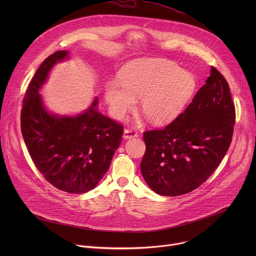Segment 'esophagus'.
<instances>
[{"mask_svg": "<svg viewBox=\"0 0 256 256\" xmlns=\"http://www.w3.org/2000/svg\"><path fill=\"white\" fill-rule=\"evenodd\" d=\"M136 136H138V132H136L134 130H132V128L124 130V136H122V138H124V140H128V138H136Z\"/></svg>", "mask_w": 256, "mask_h": 256, "instance_id": "obj_1", "label": "esophagus"}]
</instances>
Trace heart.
Returning a JSON list of instances; mask_svg holds the SVG:
<instances>
[{
	"mask_svg": "<svg viewBox=\"0 0 256 256\" xmlns=\"http://www.w3.org/2000/svg\"><path fill=\"white\" fill-rule=\"evenodd\" d=\"M120 83L105 85L104 99L116 118H122L140 98V112L149 122L163 126L174 120L186 108L196 89L192 72L160 58H140L118 72Z\"/></svg>",
	"mask_w": 256,
	"mask_h": 256,
	"instance_id": "b5f03b06",
	"label": "heart"
}]
</instances>
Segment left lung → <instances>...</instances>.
<instances>
[{"instance_id":"8db88e82","label":"left lung","mask_w":256,"mask_h":256,"mask_svg":"<svg viewBox=\"0 0 256 256\" xmlns=\"http://www.w3.org/2000/svg\"><path fill=\"white\" fill-rule=\"evenodd\" d=\"M235 106L229 85L216 68L192 102L165 128L144 132L140 171L160 196H177L202 186L226 155L233 136Z\"/></svg>"}]
</instances>
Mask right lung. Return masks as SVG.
Masks as SVG:
<instances>
[{
	"mask_svg": "<svg viewBox=\"0 0 256 256\" xmlns=\"http://www.w3.org/2000/svg\"><path fill=\"white\" fill-rule=\"evenodd\" d=\"M66 60L68 50L56 52L36 70L23 99L21 132L33 163L50 184L68 194H85L107 172L124 128L98 112L97 97L76 116L48 110L40 90L54 66Z\"/></svg>",
	"mask_w": 256,
	"mask_h": 256,
	"instance_id": "1",
	"label": "right lung"
}]
</instances>
